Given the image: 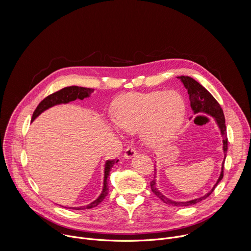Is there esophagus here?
<instances>
[{
  "instance_id": "34e87169",
  "label": "esophagus",
  "mask_w": 251,
  "mask_h": 251,
  "mask_svg": "<svg viewBox=\"0 0 251 251\" xmlns=\"http://www.w3.org/2000/svg\"><path fill=\"white\" fill-rule=\"evenodd\" d=\"M136 155V150L134 147H129L126 149L124 153V158L125 159H132Z\"/></svg>"
}]
</instances>
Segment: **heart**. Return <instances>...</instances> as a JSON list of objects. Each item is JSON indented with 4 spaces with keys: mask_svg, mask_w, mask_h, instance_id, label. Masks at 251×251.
<instances>
[{
    "mask_svg": "<svg viewBox=\"0 0 251 251\" xmlns=\"http://www.w3.org/2000/svg\"><path fill=\"white\" fill-rule=\"evenodd\" d=\"M185 111V101L176 91L131 92L116 100L113 121L122 132L140 131L146 145L159 147L180 128Z\"/></svg>",
    "mask_w": 251,
    "mask_h": 251,
    "instance_id": "obj_1",
    "label": "heart"
}]
</instances>
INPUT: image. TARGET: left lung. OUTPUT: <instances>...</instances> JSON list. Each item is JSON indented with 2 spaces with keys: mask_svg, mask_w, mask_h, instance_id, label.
Masks as SVG:
<instances>
[{
  "mask_svg": "<svg viewBox=\"0 0 251 251\" xmlns=\"http://www.w3.org/2000/svg\"><path fill=\"white\" fill-rule=\"evenodd\" d=\"M177 78L182 81V83L184 84V86L188 90V94L190 96L191 107H192V110H193L194 114L195 115H197V114H206V115H209V116L213 117L214 121H216V123H217V125H218V127L221 131V135L223 137V151H224V155H225V158H224V161H223V164H222L221 175L218 178L217 183L214 184V186L212 187V189L209 192H207L205 195H203L202 197H200V198H197V199H194V200H191V201H173V200L167 198L166 196H164L158 190L157 183H156L157 169H155V176H154L155 178L150 183L152 192L161 201H163L167 204H171L173 206H189V205L196 204V203L205 200L213 192V190L216 189L218 184L223 180V177H224V165H225V161H226V153H227V136H226V119H225L224 111L222 109L221 105L219 104V102L216 99H214V97L201 84H200L194 78H192L190 76H185V75L177 76Z\"/></svg>",
  "mask_w": 251,
  "mask_h": 251,
  "instance_id": "obj_1",
  "label": "left lung"
}]
</instances>
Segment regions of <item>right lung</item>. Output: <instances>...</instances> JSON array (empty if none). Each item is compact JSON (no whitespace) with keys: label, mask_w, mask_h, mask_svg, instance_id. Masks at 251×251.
Segmentation results:
<instances>
[{"label":"right lung","mask_w":251,"mask_h":251,"mask_svg":"<svg viewBox=\"0 0 251 251\" xmlns=\"http://www.w3.org/2000/svg\"><path fill=\"white\" fill-rule=\"evenodd\" d=\"M94 91V89L92 88H86V87H80V86H68L65 88H62L61 90L52 93L50 95H49L48 97H46L37 107V109L34 110L33 114H32V118H31V122L37 118L38 116H40L43 112H45L46 110L51 108V107L55 106V105H59V104H67L70 101H75L76 99H80L83 100L86 97H89L90 94ZM118 163V160H111V161H106L105 165H104V178H103V188H102V192L99 195V197L93 201L92 202L86 204V205H81V206H63L65 208H71V209H88V208H92L96 205H98L104 199L105 197L108 195V176L110 174V171L112 169V167Z\"/></svg>","instance_id":"1"}]
</instances>
